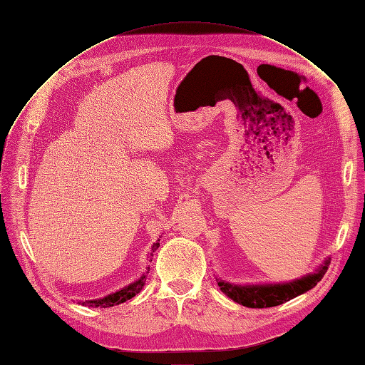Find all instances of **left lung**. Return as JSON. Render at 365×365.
Segmentation results:
<instances>
[{"instance_id": "8db88e82", "label": "left lung", "mask_w": 365, "mask_h": 365, "mask_svg": "<svg viewBox=\"0 0 365 365\" xmlns=\"http://www.w3.org/2000/svg\"><path fill=\"white\" fill-rule=\"evenodd\" d=\"M329 267V259L322 264V268H318L317 272L307 274L302 279H297L289 283H277V284H231L228 282L219 280L217 284L220 291H222L231 300L247 306V307H272L279 306L284 302L292 300L294 297L302 295L312 289L314 286L323 279L324 272Z\"/></svg>"}]
</instances>
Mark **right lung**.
Segmentation results:
<instances>
[{
	"mask_svg": "<svg viewBox=\"0 0 365 365\" xmlns=\"http://www.w3.org/2000/svg\"><path fill=\"white\" fill-rule=\"evenodd\" d=\"M160 247V239L158 242H155V244L152 245V252H155ZM150 252V256H153V254ZM152 262V260H150ZM148 274V272H146ZM146 274H143L141 277L138 280H135L134 283H130L128 286H125V288H121L120 291L117 292H113L109 294L103 298H97V300H86V302H79V304L82 306H88V307H113L115 304H120V303H125L126 300H130L132 297H135L141 289L143 286H145V282H146Z\"/></svg>",
	"mask_w": 365,
	"mask_h": 365,
	"instance_id": "obj_1",
	"label": "right lung"
}]
</instances>
